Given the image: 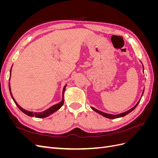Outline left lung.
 Here are the masks:
<instances>
[{
	"instance_id": "left-lung-1",
	"label": "left lung",
	"mask_w": 158,
	"mask_h": 158,
	"mask_svg": "<svg viewBox=\"0 0 158 158\" xmlns=\"http://www.w3.org/2000/svg\"><path fill=\"white\" fill-rule=\"evenodd\" d=\"M142 68H143V73H144V66H143V64H142ZM144 89H143V92H142V93L141 97H140V99H139V101H138V102H137V103H136V104L135 105V106H134L132 108L128 110V111H125V112H123V113H119V114H109V113H107L102 112V111H99V110H98V109H95V108H94V107H91V109H92V110H94V111H95L96 113H99V114H102V116H103V117H106V118H108L114 119V118H120V117H125V115H127V114H128V113H130L131 111H132L133 110L135 109L137 107L138 103H139L140 102V99H141V98H142V97L143 94H144Z\"/></svg>"
}]
</instances>
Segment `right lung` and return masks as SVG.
I'll return each mask as SVG.
<instances>
[{
    "label": "right lung",
    "mask_w": 158,
    "mask_h": 158,
    "mask_svg": "<svg viewBox=\"0 0 158 158\" xmlns=\"http://www.w3.org/2000/svg\"><path fill=\"white\" fill-rule=\"evenodd\" d=\"M12 67H11V69H10V76H11ZM10 79H9V81H10ZM8 85H9V90H10V95H11V97H12V99L14 100V103H15V104L18 106V107L20 109V111H22L23 113H25L26 114H27V115L30 116V117H35L36 118H45V117H49L50 114H52V113H55L56 111H58V110L59 109H60L61 107L63 106V105L64 103V91H65V89H66V85H65L64 86V88H63V94H62V100H61V102H60L59 103L54 105V106H51L49 109H46L45 111H42V112H33V111H27V110L23 109L22 107H20V106H19V105L18 104V103L16 102V100L14 99L13 95L12 94V92H11V88H10V82H9Z\"/></svg>",
    "instance_id": "add662e5"
}]
</instances>
